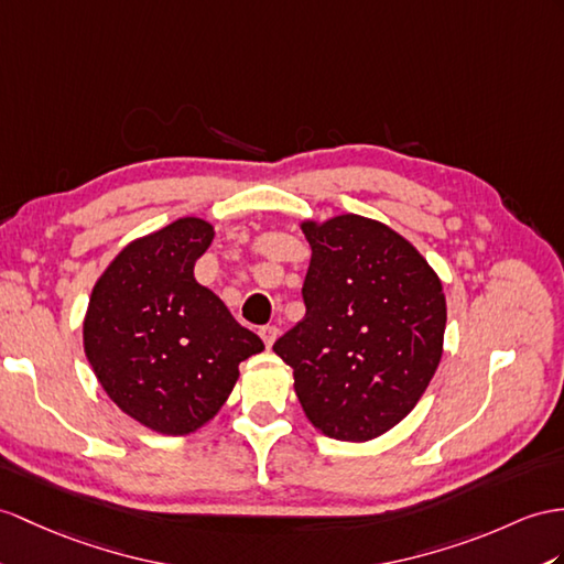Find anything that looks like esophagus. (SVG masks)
Returning a JSON list of instances; mask_svg holds the SVG:
<instances>
[{
	"instance_id": "34e87169",
	"label": "esophagus",
	"mask_w": 564,
	"mask_h": 564,
	"mask_svg": "<svg viewBox=\"0 0 564 564\" xmlns=\"http://www.w3.org/2000/svg\"><path fill=\"white\" fill-rule=\"evenodd\" d=\"M258 335L263 337V341H265V347L270 349L272 347V341L278 339V335H280V329H278V325H263L258 329Z\"/></svg>"
}]
</instances>
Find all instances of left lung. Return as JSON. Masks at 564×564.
Segmentation results:
<instances>
[{"mask_svg": "<svg viewBox=\"0 0 564 564\" xmlns=\"http://www.w3.org/2000/svg\"><path fill=\"white\" fill-rule=\"evenodd\" d=\"M311 265L306 315L272 349L294 368L308 421L335 441L364 443L400 423L443 356L445 294L421 253L359 215L304 223Z\"/></svg>", "mask_w": 564, "mask_h": 564, "instance_id": "1", "label": "left lung"}]
</instances>
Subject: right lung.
<instances>
[{
  "instance_id": "right-lung-1",
  "label": "right lung",
  "mask_w": 564,
  "mask_h": 564,
  "mask_svg": "<svg viewBox=\"0 0 564 564\" xmlns=\"http://www.w3.org/2000/svg\"><path fill=\"white\" fill-rule=\"evenodd\" d=\"M213 227L184 217L129 243L105 270L84 323L86 356L123 414L164 435L210 421L263 351L227 306L194 278Z\"/></svg>"
}]
</instances>
